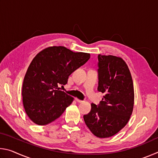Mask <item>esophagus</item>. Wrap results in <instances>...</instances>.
Instances as JSON below:
<instances>
[{
	"instance_id": "1",
	"label": "esophagus",
	"mask_w": 158,
	"mask_h": 158,
	"mask_svg": "<svg viewBox=\"0 0 158 158\" xmlns=\"http://www.w3.org/2000/svg\"><path fill=\"white\" fill-rule=\"evenodd\" d=\"M75 100L77 102H79V103H82V102H84V101L83 100H80V99H78V98H75Z\"/></svg>"
}]
</instances>
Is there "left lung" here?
Returning a JSON list of instances; mask_svg holds the SVG:
<instances>
[{"instance_id":"8db88e82","label":"left lung","mask_w":158,"mask_h":158,"mask_svg":"<svg viewBox=\"0 0 158 158\" xmlns=\"http://www.w3.org/2000/svg\"><path fill=\"white\" fill-rule=\"evenodd\" d=\"M98 58V90L105 96L98 106L91 104V110L84 119L95 136L108 138L129 121L135 101L134 85L130 69L122 58L101 54Z\"/></svg>"}]
</instances>
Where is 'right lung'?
Returning <instances> with one entry per match:
<instances>
[{"instance_id":"obj_1","label":"right lung","mask_w":158,"mask_h":158,"mask_svg":"<svg viewBox=\"0 0 158 158\" xmlns=\"http://www.w3.org/2000/svg\"><path fill=\"white\" fill-rule=\"evenodd\" d=\"M90 57V53L73 52L62 46L47 47L34 57L22 85L23 107L34 123H50L71 105L74 98L60 90L58 85H65L69 76Z\"/></svg>"}]
</instances>
